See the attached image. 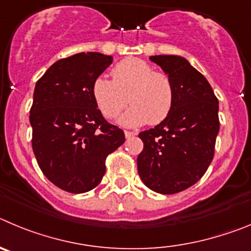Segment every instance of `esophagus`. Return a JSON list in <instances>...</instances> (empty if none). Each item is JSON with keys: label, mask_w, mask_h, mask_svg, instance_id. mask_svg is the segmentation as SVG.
<instances>
[{"label": "esophagus", "mask_w": 251, "mask_h": 251, "mask_svg": "<svg viewBox=\"0 0 251 251\" xmlns=\"http://www.w3.org/2000/svg\"><path fill=\"white\" fill-rule=\"evenodd\" d=\"M135 135H136V132H134V131H125V137H126V139L134 137Z\"/></svg>", "instance_id": "1"}]
</instances>
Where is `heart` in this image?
I'll use <instances>...</instances> for the list:
<instances>
[{
  "mask_svg": "<svg viewBox=\"0 0 251 251\" xmlns=\"http://www.w3.org/2000/svg\"><path fill=\"white\" fill-rule=\"evenodd\" d=\"M111 76L112 80L96 77L91 89L95 102L105 117H116L127 101L131 107L117 119L126 127L159 124L170 114L174 86L164 72L152 71L141 58L128 57L115 65Z\"/></svg>",
  "mask_w": 251,
  "mask_h": 251,
  "instance_id": "b5f03b06",
  "label": "heart"
}]
</instances>
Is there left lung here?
I'll return each mask as SVG.
<instances>
[{
  "instance_id": "1",
  "label": "left lung",
  "mask_w": 251,
  "mask_h": 251,
  "mask_svg": "<svg viewBox=\"0 0 251 251\" xmlns=\"http://www.w3.org/2000/svg\"><path fill=\"white\" fill-rule=\"evenodd\" d=\"M174 86L170 114L140 132L144 150L137 156L142 182L155 193L176 194L201 179L213 161L219 134V101L206 78L185 57L150 56Z\"/></svg>"
}]
</instances>
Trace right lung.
Instances as JSON below:
<instances>
[{"label": "right lung", "instance_id": "right-lung-1", "mask_svg": "<svg viewBox=\"0 0 251 251\" xmlns=\"http://www.w3.org/2000/svg\"><path fill=\"white\" fill-rule=\"evenodd\" d=\"M112 60L100 52L76 53L56 61L36 82L30 110L33 153L47 179L69 193L98 186L106 156L125 142L124 131L103 119L91 91Z\"/></svg>", "mask_w": 251, "mask_h": 251}]
</instances>
